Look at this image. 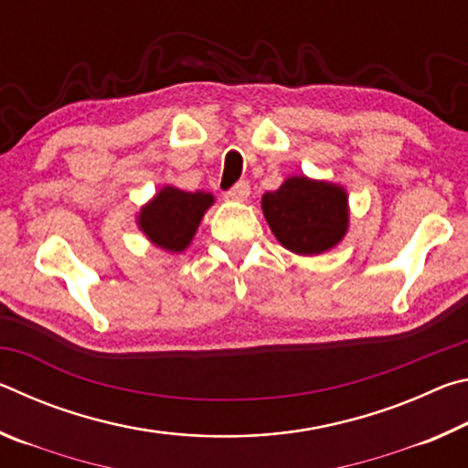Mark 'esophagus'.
<instances>
[{"label": "esophagus", "instance_id": "34e87169", "mask_svg": "<svg viewBox=\"0 0 468 468\" xmlns=\"http://www.w3.org/2000/svg\"><path fill=\"white\" fill-rule=\"evenodd\" d=\"M227 196L235 202H245L250 197V184L248 181H239V184H237Z\"/></svg>", "mask_w": 468, "mask_h": 468}]
</instances>
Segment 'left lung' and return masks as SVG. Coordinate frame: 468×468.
I'll return each instance as SVG.
<instances>
[{
  "mask_svg": "<svg viewBox=\"0 0 468 468\" xmlns=\"http://www.w3.org/2000/svg\"><path fill=\"white\" fill-rule=\"evenodd\" d=\"M262 212L282 248L299 256H318L336 248L351 217L343 186L307 176H291L276 192H266Z\"/></svg>",
  "mask_w": 468,
  "mask_h": 468,
  "instance_id": "1",
  "label": "left lung"
}]
</instances>
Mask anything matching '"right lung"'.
I'll return each instance as SVG.
<instances>
[{
  "label": "right lung",
  "instance_id": "add662e5",
  "mask_svg": "<svg viewBox=\"0 0 468 468\" xmlns=\"http://www.w3.org/2000/svg\"><path fill=\"white\" fill-rule=\"evenodd\" d=\"M212 204L215 196L202 189L184 192L179 187L163 186L142 206L136 223L156 248L169 253H184Z\"/></svg>",
  "mask_w": 468,
  "mask_h": 468
}]
</instances>
